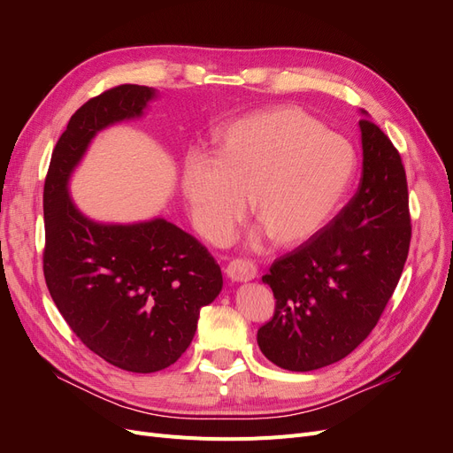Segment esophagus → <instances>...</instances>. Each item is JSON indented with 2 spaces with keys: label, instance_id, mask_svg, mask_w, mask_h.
I'll list each match as a JSON object with an SVG mask.
<instances>
[{
  "label": "esophagus",
  "instance_id": "34e87169",
  "mask_svg": "<svg viewBox=\"0 0 453 453\" xmlns=\"http://www.w3.org/2000/svg\"><path fill=\"white\" fill-rule=\"evenodd\" d=\"M226 276L234 281H250L257 276V265L250 258H232L226 266Z\"/></svg>",
  "mask_w": 453,
  "mask_h": 453
}]
</instances>
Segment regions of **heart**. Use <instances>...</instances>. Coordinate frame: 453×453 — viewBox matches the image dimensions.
Wrapping results in <instances>:
<instances>
[{
	"instance_id": "obj_1",
	"label": "heart",
	"mask_w": 453,
	"mask_h": 453,
	"mask_svg": "<svg viewBox=\"0 0 453 453\" xmlns=\"http://www.w3.org/2000/svg\"><path fill=\"white\" fill-rule=\"evenodd\" d=\"M355 173L351 145L296 107L245 115L215 135L213 160L193 157L183 190L203 236L225 242L251 198L257 223L281 248L326 226Z\"/></svg>"
}]
</instances>
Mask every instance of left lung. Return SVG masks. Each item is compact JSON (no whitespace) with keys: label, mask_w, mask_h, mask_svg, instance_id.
<instances>
[{"label":"left lung","mask_w":453,"mask_h":453,"mask_svg":"<svg viewBox=\"0 0 453 453\" xmlns=\"http://www.w3.org/2000/svg\"><path fill=\"white\" fill-rule=\"evenodd\" d=\"M359 127L357 193L263 276L276 310L257 342L285 370L308 372L349 355L380 321L406 263L412 225L403 158L372 120L365 117Z\"/></svg>","instance_id":"left-lung-1"}]
</instances>
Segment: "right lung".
Listing matches in <instances>:
<instances>
[{"label": "right lung", "mask_w": 453, "mask_h": 453, "mask_svg": "<svg viewBox=\"0 0 453 453\" xmlns=\"http://www.w3.org/2000/svg\"><path fill=\"white\" fill-rule=\"evenodd\" d=\"M155 90L119 85L72 115L52 150L43 188V273L65 323L102 359L128 372L173 365L193 342L200 310L223 287L217 260L164 219L100 225L81 213L67 180L90 140L140 117Z\"/></svg>", "instance_id": "obj_1"}]
</instances>
